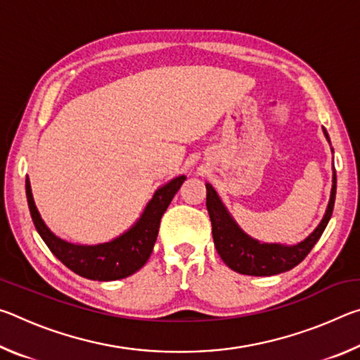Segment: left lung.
Instances as JSON below:
<instances>
[{"mask_svg": "<svg viewBox=\"0 0 360 360\" xmlns=\"http://www.w3.org/2000/svg\"><path fill=\"white\" fill-rule=\"evenodd\" d=\"M324 135L328 139L326 129ZM328 143H330V139H328ZM332 182L330 200H328L327 211L321 224L308 238H304L294 246L276 245V243H260L251 238L229 214V211L225 210L212 186L206 184V208H208L212 225V240H214L217 254L221 255L224 264L233 271L249 276H271L278 275V273L289 271L297 266L318 243L321 235L324 233L328 221H330L335 205V193H337V174L335 173Z\"/></svg>", "mask_w": 360, "mask_h": 360, "instance_id": "8db88e82", "label": "left lung"}]
</instances>
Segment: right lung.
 <instances>
[{
	"mask_svg": "<svg viewBox=\"0 0 360 360\" xmlns=\"http://www.w3.org/2000/svg\"><path fill=\"white\" fill-rule=\"evenodd\" d=\"M184 181L186 176H178L168 184L157 188L141 217L131 229L112 241L92 246L72 245L53 235L36 210L28 178L25 181V191L34 227L51 252L79 276L94 281H115L133 275L148 262L155 245L163 212L167 211Z\"/></svg>",
	"mask_w": 360,
	"mask_h": 360,
	"instance_id": "add662e5",
	"label": "right lung"
}]
</instances>
